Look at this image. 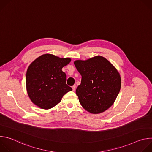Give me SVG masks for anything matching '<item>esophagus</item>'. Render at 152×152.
Here are the masks:
<instances>
[{"label":"esophagus","mask_w":152,"mask_h":152,"mask_svg":"<svg viewBox=\"0 0 152 152\" xmlns=\"http://www.w3.org/2000/svg\"><path fill=\"white\" fill-rule=\"evenodd\" d=\"M76 88V85H73V86H72V89H73V91H75Z\"/></svg>","instance_id":"1"}]
</instances>
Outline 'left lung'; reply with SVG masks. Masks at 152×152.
Wrapping results in <instances>:
<instances>
[{
	"instance_id": "1",
	"label": "left lung",
	"mask_w": 152,
	"mask_h": 152,
	"mask_svg": "<svg viewBox=\"0 0 152 152\" xmlns=\"http://www.w3.org/2000/svg\"><path fill=\"white\" fill-rule=\"evenodd\" d=\"M74 64L82 76L76 93L85 110L92 114L104 112L115 102L121 88L116 69L106 58L97 56Z\"/></svg>"
}]
</instances>
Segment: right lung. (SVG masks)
<instances>
[{"instance_id": "add662e5", "label": "right lung", "mask_w": 152, "mask_h": 152, "mask_svg": "<svg viewBox=\"0 0 152 152\" xmlns=\"http://www.w3.org/2000/svg\"><path fill=\"white\" fill-rule=\"evenodd\" d=\"M71 61L51 54L42 55L29 66L26 76L29 97L37 106L49 110L59 103L63 96L72 88L66 84L62 67Z\"/></svg>"}]
</instances>
